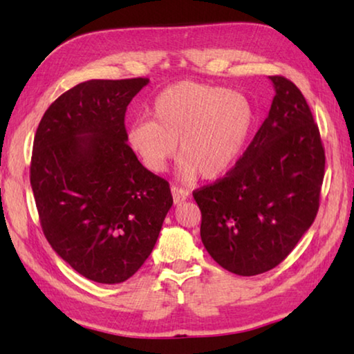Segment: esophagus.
Listing matches in <instances>:
<instances>
[{"instance_id": "1", "label": "esophagus", "mask_w": 354, "mask_h": 354, "mask_svg": "<svg viewBox=\"0 0 354 354\" xmlns=\"http://www.w3.org/2000/svg\"><path fill=\"white\" fill-rule=\"evenodd\" d=\"M171 195H173V201L175 205H181L183 201H185L190 196V192L184 187H179V185H171Z\"/></svg>"}]
</instances>
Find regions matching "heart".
I'll use <instances>...</instances> for the list:
<instances>
[{
  "instance_id": "1",
  "label": "heart",
  "mask_w": 354,
  "mask_h": 354,
  "mask_svg": "<svg viewBox=\"0 0 354 354\" xmlns=\"http://www.w3.org/2000/svg\"><path fill=\"white\" fill-rule=\"evenodd\" d=\"M151 120L128 129V145L149 171L162 173L178 153L184 178L215 179L241 158L254 123V111L241 92L211 84H173L154 98Z\"/></svg>"
}]
</instances>
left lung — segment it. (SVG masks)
Segmentation results:
<instances>
[{"label":"left lung","instance_id":"1","mask_svg":"<svg viewBox=\"0 0 354 354\" xmlns=\"http://www.w3.org/2000/svg\"><path fill=\"white\" fill-rule=\"evenodd\" d=\"M268 117L236 165L194 192L201 241L225 270L254 277L295 248L320 206L325 148L303 93L284 76Z\"/></svg>","mask_w":354,"mask_h":354}]
</instances>
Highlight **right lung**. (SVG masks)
Returning <instances> with one entry per match:
<instances>
[{
    "label": "right lung",
    "instance_id": "right-lung-1",
    "mask_svg": "<svg viewBox=\"0 0 354 354\" xmlns=\"http://www.w3.org/2000/svg\"><path fill=\"white\" fill-rule=\"evenodd\" d=\"M147 77L91 80L48 107L34 137L31 187L41 230L71 268L118 284L151 254L170 185L128 145L127 107Z\"/></svg>",
    "mask_w": 354,
    "mask_h": 354
}]
</instances>
